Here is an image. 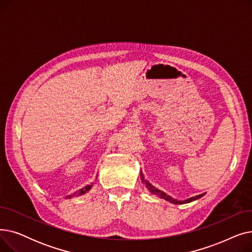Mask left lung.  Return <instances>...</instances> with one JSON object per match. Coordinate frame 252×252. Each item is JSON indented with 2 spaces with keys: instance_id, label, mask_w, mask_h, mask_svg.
Returning a JSON list of instances; mask_svg holds the SVG:
<instances>
[{
  "instance_id": "8db88e82",
  "label": "left lung",
  "mask_w": 252,
  "mask_h": 252,
  "mask_svg": "<svg viewBox=\"0 0 252 252\" xmlns=\"http://www.w3.org/2000/svg\"><path fill=\"white\" fill-rule=\"evenodd\" d=\"M141 180H142V183L145 185V186L147 187V189H148L153 195H156V196H158V197H160V198H162V199H164V200H166V201H168V202H170V203H174V204H185V203H189V202H192V201H195V200H197V199H199V198H201V197L204 196V194H205V193H203V194H200V195H197V196L188 198V199H186V200H178V199H175V198H173L171 196L165 194L164 192L160 191L159 189L155 188V187L153 186V185H151L147 180H145L144 175H143V173H142V170H141Z\"/></svg>"
}]
</instances>
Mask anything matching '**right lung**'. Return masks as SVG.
I'll return each instance as SVG.
<instances>
[{"mask_svg":"<svg viewBox=\"0 0 252 252\" xmlns=\"http://www.w3.org/2000/svg\"><path fill=\"white\" fill-rule=\"evenodd\" d=\"M92 187H93V183H92V184H90V185H88V186H86L85 188H82L81 190H78L77 192H75V193H73V194H71V195L66 196L65 198H68V199H70V198H72V197H74V196H81V195H84L85 193H87L88 191H90V190L92 189Z\"/></svg>","mask_w":252,"mask_h":252,"instance_id":"1","label":"right lung"}]
</instances>
